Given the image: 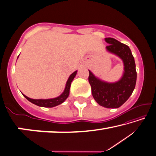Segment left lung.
Returning <instances> with one entry per match:
<instances>
[{"label":"left lung","mask_w":156,"mask_h":156,"mask_svg":"<svg viewBox=\"0 0 156 156\" xmlns=\"http://www.w3.org/2000/svg\"><path fill=\"white\" fill-rule=\"evenodd\" d=\"M109 45L106 49L122 59L125 72L117 83H108L97 78L89 71L88 80L91 85L92 94L97 103L108 108L120 107L129 99L135 87L136 71L133 55L128 46L113 38H106Z\"/></svg>","instance_id":"obj_1"}]
</instances>
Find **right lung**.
I'll use <instances>...</instances> for the list:
<instances>
[{
  "mask_svg": "<svg viewBox=\"0 0 156 156\" xmlns=\"http://www.w3.org/2000/svg\"><path fill=\"white\" fill-rule=\"evenodd\" d=\"M76 73H77V71L73 72V73L69 76L68 80H67L66 87H65L64 92L62 93L59 97H57V98L49 99H33L29 98L28 97L25 96L24 94L23 95H24L25 98L28 99L29 101H31V103L36 104L37 106H43V107H50V108L54 107L55 106H57L60 104L63 103V102L66 100L67 97H69V90H70V87H71V83L72 82V80H73V78H75Z\"/></svg>",
  "mask_w": 156,
  "mask_h": 156,
  "instance_id": "obj_1",
  "label": "right lung"
}]
</instances>
